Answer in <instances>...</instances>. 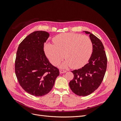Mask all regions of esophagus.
Instances as JSON below:
<instances>
[{"label":"esophagus","instance_id":"1","mask_svg":"<svg viewBox=\"0 0 121 121\" xmlns=\"http://www.w3.org/2000/svg\"><path fill=\"white\" fill-rule=\"evenodd\" d=\"M59 72H60V73H65L67 72L66 71H65V70H63V69H60Z\"/></svg>","mask_w":121,"mask_h":121}]
</instances>
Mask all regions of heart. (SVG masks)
<instances>
[{"instance_id":"heart-1","label":"heart","mask_w":121,"mask_h":121,"mask_svg":"<svg viewBox=\"0 0 121 121\" xmlns=\"http://www.w3.org/2000/svg\"><path fill=\"white\" fill-rule=\"evenodd\" d=\"M54 44L47 43L44 52L50 63L56 65L64 57L62 68L78 69L84 66L92 53L93 43L89 37L80 34L68 33L55 37ZM65 55H64V54Z\"/></svg>"}]
</instances>
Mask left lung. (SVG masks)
Listing matches in <instances>:
<instances>
[{"instance_id":"1","label":"left lung","mask_w":121,"mask_h":121,"mask_svg":"<svg viewBox=\"0 0 121 121\" xmlns=\"http://www.w3.org/2000/svg\"><path fill=\"white\" fill-rule=\"evenodd\" d=\"M93 43V52L84 67L71 71L74 78L69 83L72 91L79 96H86L97 90L102 82L107 67V57L101 41L88 31Z\"/></svg>"}]
</instances>
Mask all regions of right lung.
I'll return each instance as SVG.
<instances>
[{
    "mask_svg": "<svg viewBox=\"0 0 121 121\" xmlns=\"http://www.w3.org/2000/svg\"><path fill=\"white\" fill-rule=\"evenodd\" d=\"M49 36L46 31H36L19 44L15 60V73L22 87L36 97L48 93L53 88L59 71L49 62L43 50Z\"/></svg>",
    "mask_w": 121,
    "mask_h": 121,
    "instance_id": "right-lung-1",
    "label": "right lung"
}]
</instances>
